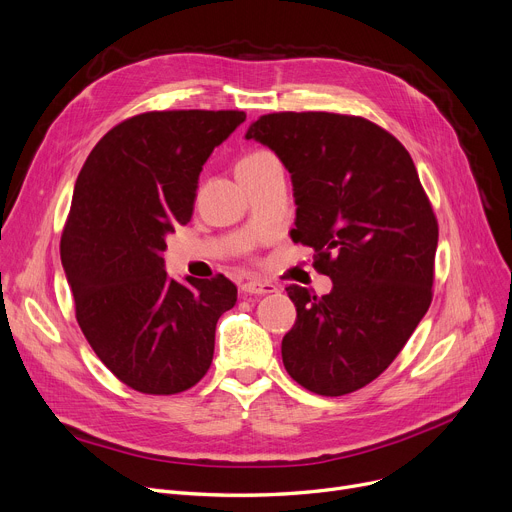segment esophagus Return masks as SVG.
Here are the masks:
<instances>
[{
	"label": "esophagus",
	"mask_w": 512,
	"mask_h": 512,
	"mask_svg": "<svg viewBox=\"0 0 512 512\" xmlns=\"http://www.w3.org/2000/svg\"><path fill=\"white\" fill-rule=\"evenodd\" d=\"M241 290L245 294H271V292H276L278 288L271 284V282H267V280H251V282H245L241 286Z\"/></svg>",
	"instance_id": "obj_1"
}]
</instances>
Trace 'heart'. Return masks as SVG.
Here are the masks:
<instances>
[{
	"label": "heart",
	"instance_id": "b5f03b06",
	"mask_svg": "<svg viewBox=\"0 0 512 512\" xmlns=\"http://www.w3.org/2000/svg\"><path fill=\"white\" fill-rule=\"evenodd\" d=\"M269 158H274V154H271V152H265V150L249 152V154H245L241 160H238V164H236V173H245V170H251V168L259 166L261 162H265V160H269Z\"/></svg>",
	"mask_w": 512,
	"mask_h": 512
}]
</instances>
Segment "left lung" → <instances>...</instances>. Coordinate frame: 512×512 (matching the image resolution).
I'll return each mask as SVG.
<instances>
[{
    "instance_id": "8db88e82",
    "label": "left lung",
    "mask_w": 512,
    "mask_h": 512,
    "mask_svg": "<svg viewBox=\"0 0 512 512\" xmlns=\"http://www.w3.org/2000/svg\"><path fill=\"white\" fill-rule=\"evenodd\" d=\"M288 168L294 243L315 249L333 288L286 292L296 323L282 339L290 377L317 395L362 389L397 358L432 300L438 222L414 160L368 119L271 113L247 131Z\"/></svg>"
}]
</instances>
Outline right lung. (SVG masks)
<instances>
[{
    "instance_id": "1",
    "label": "right lung",
    "mask_w": 512,
    "mask_h": 512,
    "mask_svg": "<svg viewBox=\"0 0 512 512\" xmlns=\"http://www.w3.org/2000/svg\"><path fill=\"white\" fill-rule=\"evenodd\" d=\"M247 119L243 111H150L125 119L86 158L61 234L78 325L115 377L148 395L203 379L216 323L236 286L170 280L166 234L187 224L201 166Z\"/></svg>"
}]
</instances>
